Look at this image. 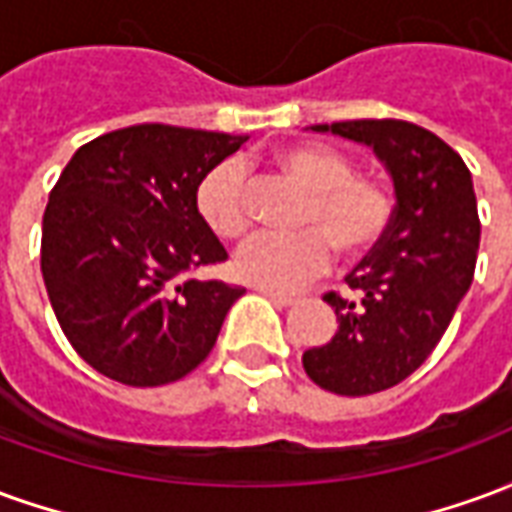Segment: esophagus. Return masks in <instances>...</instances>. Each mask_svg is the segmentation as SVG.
<instances>
[{
  "mask_svg": "<svg viewBox=\"0 0 512 512\" xmlns=\"http://www.w3.org/2000/svg\"><path fill=\"white\" fill-rule=\"evenodd\" d=\"M266 299H271L274 304H279V307H293L296 304V299L293 296H285V293H274V290H260Z\"/></svg>",
  "mask_w": 512,
  "mask_h": 512,
  "instance_id": "obj_1",
  "label": "esophagus"
}]
</instances>
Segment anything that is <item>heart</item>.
I'll return each instance as SVG.
<instances>
[{"label":"heart","mask_w":512,"mask_h":512,"mask_svg":"<svg viewBox=\"0 0 512 512\" xmlns=\"http://www.w3.org/2000/svg\"><path fill=\"white\" fill-rule=\"evenodd\" d=\"M277 167L310 191L299 211V233H260L235 255V271L263 290L301 288L332 263V249L359 260L384 244L395 216L386 183L354 172V161L329 145L307 142L279 150ZM197 213L208 230L235 241L249 230V191L238 161H219L194 191Z\"/></svg>","instance_id":"b5f03b06"}]
</instances>
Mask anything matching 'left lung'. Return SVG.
<instances>
[{"label":"left lung","instance_id":"8db88e82","mask_svg":"<svg viewBox=\"0 0 512 512\" xmlns=\"http://www.w3.org/2000/svg\"><path fill=\"white\" fill-rule=\"evenodd\" d=\"M312 131L373 147L395 186L384 244L345 277L356 299L323 296L340 326L301 356L321 389L373 395L428 359L472 285L480 246L472 172L447 142L406 120H345Z\"/></svg>","mask_w":512,"mask_h":512}]
</instances>
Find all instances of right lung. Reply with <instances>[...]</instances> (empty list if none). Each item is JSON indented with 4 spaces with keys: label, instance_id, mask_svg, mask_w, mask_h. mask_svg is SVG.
I'll list each match as a JSON object with an SVG mask.
<instances>
[{
    "label": "right lung",
    "instance_id": "add662e5",
    "mask_svg": "<svg viewBox=\"0 0 512 512\" xmlns=\"http://www.w3.org/2000/svg\"><path fill=\"white\" fill-rule=\"evenodd\" d=\"M244 139L142 123L87 142L62 169L43 213L40 271L68 343L101 376L172 384L211 354L244 290L180 277L227 260L194 191Z\"/></svg>",
    "mask_w": 512,
    "mask_h": 512
}]
</instances>
